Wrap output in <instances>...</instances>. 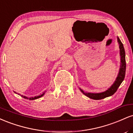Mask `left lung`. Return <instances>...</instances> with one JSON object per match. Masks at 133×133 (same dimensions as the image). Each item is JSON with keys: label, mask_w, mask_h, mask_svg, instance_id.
<instances>
[{"label": "left lung", "mask_w": 133, "mask_h": 133, "mask_svg": "<svg viewBox=\"0 0 133 133\" xmlns=\"http://www.w3.org/2000/svg\"><path fill=\"white\" fill-rule=\"evenodd\" d=\"M117 38V42H118L119 46V51H120V56H121V65L119 71L118 75H117L116 81H114L113 84L111 86L110 88L106 91L100 93H91V92H84L83 90L81 89V91L87 97L89 98L92 99L99 100L105 98V97L111 96L116 92V91L119 87L121 84L124 80L125 77V74H126V57H125V51L123 44L121 42V41L118 37Z\"/></svg>", "instance_id": "obj_1"}]
</instances>
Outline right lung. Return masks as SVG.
<instances>
[{
    "instance_id": "1",
    "label": "right lung",
    "mask_w": 133,
    "mask_h": 133,
    "mask_svg": "<svg viewBox=\"0 0 133 133\" xmlns=\"http://www.w3.org/2000/svg\"><path fill=\"white\" fill-rule=\"evenodd\" d=\"M45 94V93H43V94H41L40 96H35V97H30V98H29V97H25V96H22V97H24V99H29V100H34V99H38V98H39V97H42V96H44V94Z\"/></svg>"
}]
</instances>
